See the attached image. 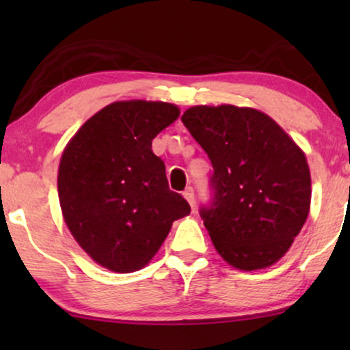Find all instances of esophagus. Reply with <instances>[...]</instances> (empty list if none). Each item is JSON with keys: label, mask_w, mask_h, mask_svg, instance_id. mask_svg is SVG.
<instances>
[{"label": "esophagus", "mask_w": 350, "mask_h": 350, "mask_svg": "<svg viewBox=\"0 0 350 350\" xmlns=\"http://www.w3.org/2000/svg\"><path fill=\"white\" fill-rule=\"evenodd\" d=\"M183 196H185V199H186V200H188V202H189V205H191V207H193V208H194V205H196V198H194V189H193V188H191V186H189V188H186V189H185V193H183Z\"/></svg>", "instance_id": "esophagus-1"}]
</instances>
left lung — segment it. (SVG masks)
Returning a JSON list of instances; mask_svg holds the SVG:
<instances>
[{"label":"left lung","instance_id":"left-lung-1","mask_svg":"<svg viewBox=\"0 0 350 350\" xmlns=\"http://www.w3.org/2000/svg\"><path fill=\"white\" fill-rule=\"evenodd\" d=\"M181 121L213 165L212 200L200 217L217 252L242 271L274 265L309 215L304 152L274 119L253 108L199 105Z\"/></svg>","mask_w":350,"mask_h":350}]
</instances>
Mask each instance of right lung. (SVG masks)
Instances as JSON below:
<instances>
[{
    "mask_svg": "<svg viewBox=\"0 0 350 350\" xmlns=\"http://www.w3.org/2000/svg\"><path fill=\"white\" fill-rule=\"evenodd\" d=\"M180 116L164 102H114L83 124L59 165V200L70 232L100 266L133 272L151 261L175 219L189 215L169 189L152 138Z\"/></svg>",
    "mask_w": 350,
    "mask_h": 350,
    "instance_id": "add662e5",
    "label": "right lung"
}]
</instances>
